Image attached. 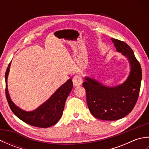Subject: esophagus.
<instances>
[{
    "mask_svg": "<svg viewBox=\"0 0 149 149\" xmlns=\"http://www.w3.org/2000/svg\"><path fill=\"white\" fill-rule=\"evenodd\" d=\"M73 83H74V85L75 86H81V85L83 84V79H82L80 75H75L74 78H73Z\"/></svg>",
    "mask_w": 149,
    "mask_h": 149,
    "instance_id": "1",
    "label": "esophagus"
}]
</instances>
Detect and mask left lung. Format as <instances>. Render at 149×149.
<instances>
[{
	"mask_svg": "<svg viewBox=\"0 0 149 149\" xmlns=\"http://www.w3.org/2000/svg\"><path fill=\"white\" fill-rule=\"evenodd\" d=\"M116 51L127 58L130 64L128 77L121 84L107 86L95 79L85 77L83 85L86 91L87 104L91 113L102 120L121 119L134 108L140 93L142 79L141 68L131 48L127 43L111 39Z\"/></svg>",
	"mask_w": 149,
	"mask_h": 149,
	"instance_id": "1",
	"label": "left lung"
}]
</instances>
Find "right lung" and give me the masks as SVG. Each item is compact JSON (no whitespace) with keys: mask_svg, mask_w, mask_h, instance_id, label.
Masks as SVG:
<instances>
[{"mask_svg":"<svg viewBox=\"0 0 149 149\" xmlns=\"http://www.w3.org/2000/svg\"><path fill=\"white\" fill-rule=\"evenodd\" d=\"M9 63L5 74L6 96L11 111L18 118L34 127L47 128L58 122L63 115L66 100L73 88L72 79H68L60 86L46 102L31 111H26L15 105L8 93L7 80L10 68Z\"/></svg>","mask_w":149,"mask_h":149,"instance_id":"right-lung-1","label":"right lung"}]
</instances>
